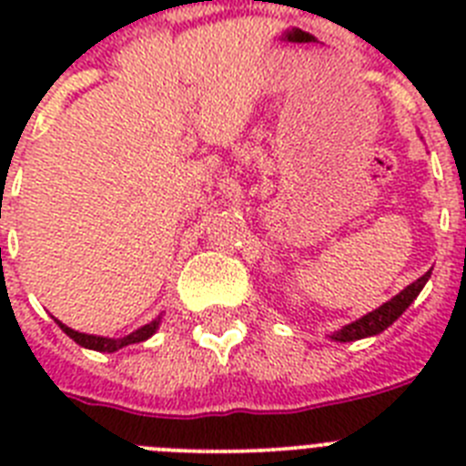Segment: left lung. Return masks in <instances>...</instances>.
I'll return each instance as SVG.
<instances>
[{"mask_svg":"<svg viewBox=\"0 0 466 466\" xmlns=\"http://www.w3.org/2000/svg\"><path fill=\"white\" fill-rule=\"evenodd\" d=\"M431 278V270H427L425 275L420 279H415L413 284H409L406 289L399 291L394 299H390L387 303H382L380 308H376L369 315L360 317L357 322L348 324V327L339 329V331L333 333L331 339L339 340V343H350V340H360V339H369V336H378L380 331H385L390 324H394L399 317L406 312V308L418 299V294L422 291V287L427 284V279Z\"/></svg>","mask_w":466,"mask_h":466,"instance_id":"1","label":"left lung"}]
</instances>
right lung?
Segmentation results:
<instances>
[{"label":"right lung","mask_w":466,"mask_h":466,"mask_svg":"<svg viewBox=\"0 0 466 466\" xmlns=\"http://www.w3.org/2000/svg\"><path fill=\"white\" fill-rule=\"evenodd\" d=\"M56 322H57V319H56ZM57 324H60V329H63V331L67 333V336L74 340V343H79L81 348L97 350V352H116V350L126 348V345L142 343V340L151 339V336H154V333H156V329H158L160 317H156L154 322L144 324L142 329L133 331V333H130V336H123V339H105V336H90V333L74 331V329H69L67 324H63V322H57Z\"/></svg>","instance_id":"add662e5"}]
</instances>
